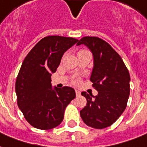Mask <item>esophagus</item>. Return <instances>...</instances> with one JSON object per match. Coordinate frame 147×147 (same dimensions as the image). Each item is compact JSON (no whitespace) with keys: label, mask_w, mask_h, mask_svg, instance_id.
Listing matches in <instances>:
<instances>
[{"label":"esophagus","mask_w":147,"mask_h":147,"mask_svg":"<svg viewBox=\"0 0 147 147\" xmlns=\"http://www.w3.org/2000/svg\"><path fill=\"white\" fill-rule=\"evenodd\" d=\"M75 92H76V96H80L81 95V92H80V91H78V90H75Z\"/></svg>","instance_id":"esophagus-1"}]
</instances>
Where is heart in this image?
<instances>
[{
    "label": "heart",
    "mask_w": 147,
    "mask_h": 147,
    "mask_svg": "<svg viewBox=\"0 0 147 147\" xmlns=\"http://www.w3.org/2000/svg\"><path fill=\"white\" fill-rule=\"evenodd\" d=\"M73 81H74V83H78V82H79V78H75L73 80Z\"/></svg>",
    "instance_id": "obj_1"
}]
</instances>
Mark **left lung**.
<instances>
[{"label": "left lung", "instance_id": "1", "mask_svg": "<svg viewBox=\"0 0 147 147\" xmlns=\"http://www.w3.org/2000/svg\"><path fill=\"white\" fill-rule=\"evenodd\" d=\"M82 44L92 52L94 66L90 81L98 95L81 92L87 104L80 114L88 126L102 129L113 125L125 111L130 94V75L121 57L105 40L84 37L77 45Z\"/></svg>", "mask_w": 147, "mask_h": 147}]
</instances>
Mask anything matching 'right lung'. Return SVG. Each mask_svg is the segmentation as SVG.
Returning <instances> with one entry per match:
<instances>
[{
  "label": "right lung",
  "mask_w": 147,
  "mask_h": 147,
  "mask_svg": "<svg viewBox=\"0 0 147 147\" xmlns=\"http://www.w3.org/2000/svg\"><path fill=\"white\" fill-rule=\"evenodd\" d=\"M73 37L48 36L34 46L22 62L16 82L18 107L33 127L49 130L57 127L67 105L76 97L73 88L51 87L63 54L78 42Z\"/></svg>",
  "instance_id": "add662e5"
}]
</instances>
